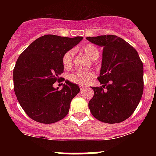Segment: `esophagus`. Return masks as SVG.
<instances>
[{
    "label": "esophagus",
    "instance_id": "34e87169",
    "mask_svg": "<svg viewBox=\"0 0 156 156\" xmlns=\"http://www.w3.org/2000/svg\"><path fill=\"white\" fill-rule=\"evenodd\" d=\"M85 87H85V86H81V85H80V90H83V89H84Z\"/></svg>",
    "mask_w": 156,
    "mask_h": 156
}]
</instances>
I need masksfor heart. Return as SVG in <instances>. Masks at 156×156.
Wrapping results in <instances>:
<instances>
[{"label": "heart", "mask_w": 156, "mask_h": 156, "mask_svg": "<svg viewBox=\"0 0 156 156\" xmlns=\"http://www.w3.org/2000/svg\"><path fill=\"white\" fill-rule=\"evenodd\" d=\"M82 51L85 55L87 56L90 60H95L99 56V51L94 45L87 44L82 48ZM74 51L73 50L68 51L65 53L62 57V65L66 69H69L72 67L73 63ZM94 76L93 72L91 71H74L68 74L67 78L69 81L75 83L77 84H87L90 82Z\"/></svg>", "instance_id": "b5f03b06"}]
</instances>
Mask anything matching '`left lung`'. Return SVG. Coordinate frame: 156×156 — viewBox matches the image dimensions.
<instances>
[{
    "instance_id": "obj_1",
    "label": "left lung",
    "mask_w": 156,
    "mask_h": 156,
    "mask_svg": "<svg viewBox=\"0 0 156 156\" xmlns=\"http://www.w3.org/2000/svg\"><path fill=\"white\" fill-rule=\"evenodd\" d=\"M103 47L98 80L92 87L94 96L88 103L94 118L106 123L128 119L140 102L144 89L143 63L138 53L126 41L115 35L87 37Z\"/></svg>"
}]
</instances>
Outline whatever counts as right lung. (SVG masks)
Returning <instances> with one entry per match:
<instances>
[{"instance_id":"add662e5","label":"right lung","mask_w":156,"mask_h":156,"mask_svg":"<svg viewBox=\"0 0 156 156\" xmlns=\"http://www.w3.org/2000/svg\"><path fill=\"white\" fill-rule=\"evenodd\" d=\"M83 37L56 35L37 38L19 55L13 70L14 90L30 118L41 123H54L68 114L70 103L80 92L78 85L66 80L62 90L55 88L64 71L62 57Z\"/></svg>"}]
</instances>
